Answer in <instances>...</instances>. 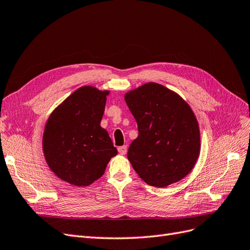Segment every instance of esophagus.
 Masks as SVG:
<instances>
[{
	"mask_svg": "<svg viewBox=\"0 0 250 250\" xmlns=\"http://www.w3.org/2000/svg\"><path fill=\"white\" fill-rule=\"evenodd\" d=\"M126 151H127L126 146H119L118 147V152H119L120 155H125Z\"/></svg>",
	"mask_w": 250,
	"mask_h": 250,
	"instance_id": "obj_1",
	"label": "esophagus"
}]
</instances>
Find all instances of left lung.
Instances as JSON below:
<instances>
[{"label":"left lung","mask_w":250,"mask_h":250,"mask_svg":"<svg viewBox=\"0 0 250 250\" xmlns=\"http://www.w3.org/2000/svg\"><path fill=\"white\" fill-rule=\"evenodd\" d=\"M125 101L139 131L127 151L137 174L159 188L183 180L200 152L199 125L188 103L154 82L127 91Z\"/></svg>","instance_id":"1"}]
</instances>
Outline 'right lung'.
Here are the masks:
<instances>
[{
	"label": "right lung",
	"instance_id": "1",
	"mask_svg": "<svg viewBox=\"0 0 250 250\" xmlns=\"http://www.w3.org/2000/svg\"><path fill=\"white\" fill-rule=\"evenodd\" d=\"M109 90L78 88L55 108L42 136L45 162L56 176L86 187L104 174L117 149L101 126Z\"/></svg>",
	"mask_w": 250,
	"mask_h": 250
}]
</instances>
